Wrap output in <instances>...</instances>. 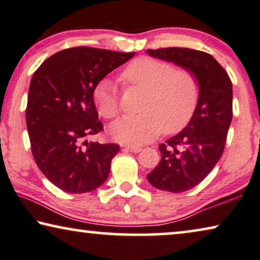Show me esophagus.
Returning <instances> with one entry per match:
<instances>
[{
	"label": "esophagus",
	"instance_id": "34e87169",
	"mask_svg": "<svg viewBox=\"0 0 260 260\" xmlns=\"http://www.w3.org/2000/svg\"><path fill=\"white\" fill-rule=\"evenodd\" d=\"M125 150L130 151V152H135V154H137V152H140L142 150L141 147H131V145H125Z\"/></svg>",
	"mask_w": 260,
	"mask_h": 260
}]
</instances>
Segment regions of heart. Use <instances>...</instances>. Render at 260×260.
Returning a JSON list of instances; mask_svg holds the SVG:
<instances>
[{"label":"heart","instance_id":"obj_1","mask_svg":"<svg viewBox=\"0 0 260 260\" xmlns=\"http://www.w3.org/2000/svg\"><path fill=\"white\" fill-rule=\"evenodd\" d=\"M127 86L145 91L140 112L124 117L110 126L113 140L124 144L140 145L159 134L173 135L190 122L200 97V83L191 71L175 70L172 63L142 56L124 67L120 74ZM99 115L116 118L120 111L119 91L109 78L99 80L92 92Z\"/></svg>","mask_w":260,"mask_h":260}]
</instances>
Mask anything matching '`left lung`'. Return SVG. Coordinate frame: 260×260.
<instances>
[{"label": "left lung", "mask_w": 260, "mask_h": 260, "mask_svg": "<svg viewBox=\"0 0 260 260\" xmlns=\"http://www.w3.org/2000/svg\"><path fill=\"white\" fill-rule=\"evenodd\" d=\"M147 52L191 71L200 83V97L190 122L180 134L159 144L161 161L148 174V181L157 189L182 193L198 186L221 157L233 116L232 81L206 52L180 47Z\"/></svg>", "instance_id": "obj_1"}]
</instances>
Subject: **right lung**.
I'll return each mask as SVG.
<instances>
[{
  "label": "right lung",
  "instance_id": "obj_1",
  "mask_svg": "<svg viewBox=\"0 0 260 260\" xmlns=\"http://www.w3.org/2000/svg\"><path fill=\"white\" fill-rule=\"evenodd\" d=\"M134 55L80 46L49 56L33 74L26 109L31 154L42 174L66 193L92 191L108 179L119 145L86 140L104 129L92 92Z\"/></svg>",
  "mask_w": 260,
  "mask_h": 260
}]
</instances>
